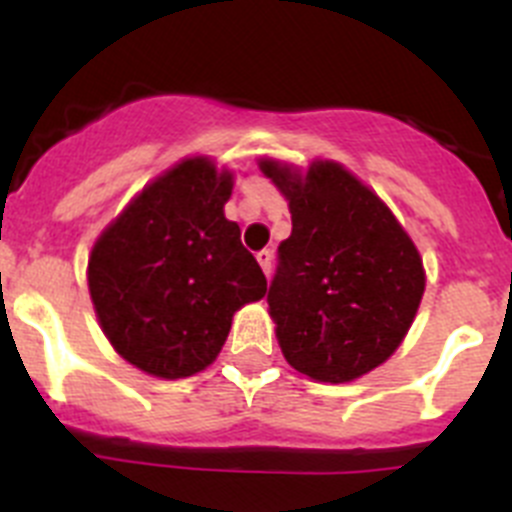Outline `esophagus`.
I'll use <instances>...</instances> for the list:
<instances>
[{"label":"esophagus","mask_w":512,"mask_h":512,"mask_svg":"<svg viewBox=\"0 0 512 512\" xmlns=\"http://www.w3.org/2000/svg\"><path fill=\"white\" fill-rule=\"evenodd\" d=\"M256 261L261 264V269H264V274L269 276L271 274V264H274V253L269 251V248H264V251L256 253Z\"/></svg>","instance_id":"obj_1"}]
</instances>
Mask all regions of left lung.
<instances>
[{
	"mask_svg": "<svg viewBox=\"0 0 512 512\" xmlns=\"http://www.w3.org/2000/svg\"><path fill=\"white\" fill-rule=\"evenodd\" d=\"M289 200L292 236L279 243L269 314L292 368L348 383L386 363L424 297V264L409 233L373 190L337 162L261 159Z\"/></svg>",
	"mask_w": 512,
	"mask_h": 512,
	"instance_id": "1",
	"label": "left lung"
}]
</instances>
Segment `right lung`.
Segmentation results:
<instances>
[{"label":"right lung","instance_id":"obj_1","mask_svg":"<svg viewBox=\"0 0 512 512\" xmlns=\"http://www.w3.org/2000/svg\"><path fill=\"white\" fill-rule=\"evenodd\" d=\"M233 175L192 157L144 187L88 259L93 309L116 353L157 378H187L218 358L233 314L266 276L223 205Z\"/></svg>","mask_w":512,"mask_h":512}]
</instances>
